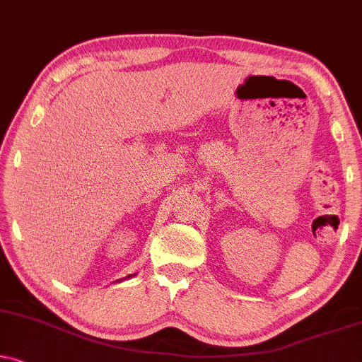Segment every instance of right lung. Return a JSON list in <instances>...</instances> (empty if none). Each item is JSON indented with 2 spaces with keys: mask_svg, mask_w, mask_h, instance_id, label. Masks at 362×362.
Returning <instances> with one entry per match:
<instances>
[{
  "mask_svg": "<svg viewBox=\"0 0 362 362\" xmlns=\"http://www.w3.org/2000/svg\"><path fill=\"white\" fill-rule=\"evenodd\" d=\"M127 276H132V275H127Z\"/></svg>",
  "mask_w": 362,
  "mask_h": 362,
  "instance_id": "add662e5",
  "label": "right lung"
}]
</instances>
